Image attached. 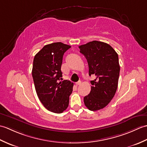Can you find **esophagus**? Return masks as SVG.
<instances>
[{"label": "esophagus", "mask_w": 147, "mask_h": 147, "mask_svg": "<svg viewBox=\"0 0 147 147\" xmlns=\"http://www.w3.org/2000/svg\"><path fill=\"white\" fill-rule=\"evenodd\" d=\"M81 83H82V82L81 81H79V82H78L77 83H76V85L78 86V85H81Z\"/></svg>", "instance_id": "obj_1"}]
</instances>
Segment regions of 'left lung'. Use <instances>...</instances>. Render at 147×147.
<instances>
[{
    "mask_svg": "<svg viewBox=\"0 0 147 147\" xmlns=\"http://www.w3.org/2000/svg\"><path fill=\"white\" fill-rule=\"evenodd\" d=\"M79 48L88 62L89 75L96 76L90 82L91 91L84 97V103L90 111H98L106 107L116 92L120 72L118 55L110 45L96 40Z\"/></svg>",
    "mask_w": 147,
    "mask_h": 147,
    "instance_id": "left-lung-1",
    "label": "left lung"
}]
</instances>
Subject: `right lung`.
<instances>
[{"instance_id":"right-lung-1","label":"right lung","mask_w":147,"mask_h":147,"mask_svg":"<svg viewBox=\"0 0 147 147\" xmlns=\"http://www.w3.org/2000/svg\"><path fill=\"white\" fill-rule=\"evenodd\" d=\"M70 45L61 42L45 45L33 59L32 76L36 94L43 106L54 113H62L69 105L73 83L62 80L61 65Z\"/></svg>"}]
</instances>
